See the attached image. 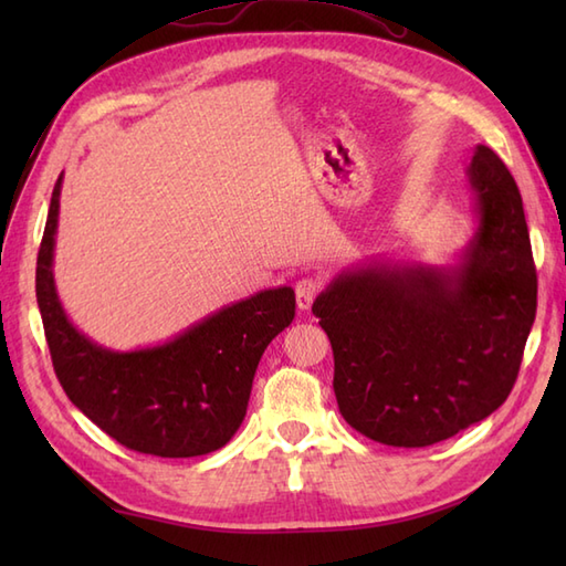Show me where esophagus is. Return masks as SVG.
<instances>
[{
	"mask_svg": "<svg viewBox=\"0 0 566 566\" xmlns=\"http://www.w3.org/2000/svg\"><path fill=\"white\" fill-rule=\"evenodd\" d=\"M321 292V282L314 280V276H304V280L296 282V306L302 311H308L314 298Z\"/></svg>",
	"mask_w": 566,
	"mask_h": 566,
	"instance_id": "obj_1",
	"label": "esophagus"
}]
</instances>
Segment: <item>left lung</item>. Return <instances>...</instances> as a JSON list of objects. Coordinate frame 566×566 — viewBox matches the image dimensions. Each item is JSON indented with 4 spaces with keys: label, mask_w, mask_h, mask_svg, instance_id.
I'll list each match as a JSON object with an SVG mask.
<instances>
[{
    "label": "left lung",
    "mask_w": 566,
    "mask_h": 566,
    "mask_svg": "<svg viewBox=\"0 0 566 566\" xmlns=\"http://www.w3.org/2000/svg\"><path fill=\"white\" fill-rule=\"evenodd\" d=\"M476 231L457 264L371 260L314 302L335 359L333 389L357 432L426 448L509 399L537 308L518 185L476 146L467 167Z\"/></svg>",
    "instance_id": "8db88e82"
}]
</instances>
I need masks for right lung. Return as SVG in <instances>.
I'll return each mask as SVG.
<instances>
[{
	"label": "right lung",
	"instance_id": "add662e5",
	"mask_svg": "<svg viewBox=\"0 0 566 566\" xmlns=\"http://www.w3.org/2000/svg\"><path fill=\"white\" fill-rule=\"evenodd\" d=\"M57 177L35 262V298L55 375L67 399L128 450L155 457L209 454L235 436L264 347L294 321L292 286L223 306L172 340L109 350L80 333L53 280Z\"/></svg>",
	"mask_w": 566,
	"mask_h": 566
}]
</instances>
